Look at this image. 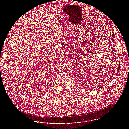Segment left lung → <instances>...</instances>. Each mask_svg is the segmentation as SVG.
Returning <instances> with one entry per match:
<instances>
[{
  "mask_svg": "<svg viewBox=\"0 0 129 129\" xmlns=\"http://www.w3.org/2000/svg\"><path fill=\"white\" fill-rule=\"evenodd\" d=\"M120 62L119 63V66H118V72H117V73H118V72L119 71V70H120Z\"/></svg>",
  "mask_w": 129,
  "mask_h": 129,
  "instance_id": "obj_1",
  "label": "left lung"
}]
</instances>
